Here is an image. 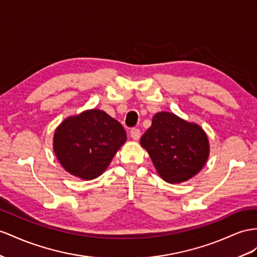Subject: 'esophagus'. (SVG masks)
<instances>
[{"label":"esophagus","instance_id":"obj_1","mask_svg":"<svg viewBox=\"0 0 257 257\" xmlns=\"http://www.w3.org/2000/svg\"><path fill=\"white\" fill-rule=\"evenodd\" d=\"M130 136H131V138H133L134 140H139L140 137H141V131H140V129L133 128V129L130 130Z\"/></svg>","mask_w":257,"mask_h":257}]
</instances>
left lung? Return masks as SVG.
Here are the masks:
<instances>
[{
	"mask_svg": "<svg viewBox=\"0 0 257 257\" xmlns=\"http://www.w3.org/2000/svg\"><path fill=\"white\" fill-rule=\"evenodd\" d=\"M157 173L170 183L192 178L205 165L209 155L207 136L199 124L188 122L173 113L154 115L140 139Z\"/></svg>",
	"mask_w": 257,
	"mask_h": 257,
	"instance_id": "1",
	"label": "left lung"
}]
</instances>
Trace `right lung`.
<instances>
[{"label": "right lung", "mask_w": 257, "mask_h": 257, "mask_svg": "<svg viewBox=\"0 0 257 257\" xmlns=\"http://www.w3.org/2000/svg\"><path fill=\"white\" fill-rule=\"evenodd\" d=\"M126 140L119 121L101 109H89L66 118L57 127L53 149L65 170L92 180L105 172Z\"/></svg>", "instance_id": "1"}]
</instances>
